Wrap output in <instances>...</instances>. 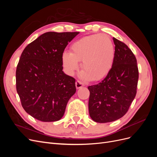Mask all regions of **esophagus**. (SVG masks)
<instances>
[{
	"label": "esophagus",
	"mask_w": 157,
	"mask_h": 157,
	"mask_svg": "<svg viewBox=\"0 0 157 157\" xmlns=\"http://www.w3.org/2000/svg\"><path fill=\"white\" fill-rule=\"evenodd\" d=\"M75 86H76V88H77V89H78L84 86V84L82 82L79 81V80H77V81L75 82Z\"/></svg>",
	"instance_id": "34e87169"
}]
</instances>
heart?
Returning <instances> with one entry per match:
<instances>
[{
	"mask_svg": "<svg viewBox=\"0 0 157 157\" xmlns=\"http://www.w3.org/2000/svg\"><path fill=\"white\" fill-rule=\"evenodd\" d=\"M71 52H64L62 63L69 75H73L82 61L85 79L98 81L104 78L111 70L115 58L112 40L106 35H92L81 38L71 47Z\"/></svg>",
	"mask_w": 157,
	"mask_h": 157,
	"instance_id": "heart-1",
	"label": "heart"
}]
</instances>
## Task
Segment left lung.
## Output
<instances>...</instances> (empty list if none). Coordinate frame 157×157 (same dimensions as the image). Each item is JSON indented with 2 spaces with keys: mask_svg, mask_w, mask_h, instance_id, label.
I'll use <instances>...</instances> for the list:
<instances>
[{
  "mask_svg": "<svg viewBox=\"0 0 157 157\" xmlns=\"http://www.w3.org/2000/svg\"><path fill=\"white\" fill-rule=\"evenodd\" d=\"M113 42L115 58L111 70L101 82L88 87L90 116L99 123L124 116L137 92L139 72L136 57L124 42L115 38Z\"/></svg>",
  "mask_w": 157,
  "mask_h": 157,
  "instance_id": "left-lung-1",
  "label": "left lung"
}]
</instances>
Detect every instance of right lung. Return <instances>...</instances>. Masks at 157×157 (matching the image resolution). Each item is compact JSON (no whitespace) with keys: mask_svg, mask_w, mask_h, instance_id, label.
Masks as SVG:
<instances>
[{"mask_svg":"<svg viewBox=\"0 0 157 157\" xmlns=\"http://www.w3.org/2000/svg\"><path fill=\"white\" fill-rule=\"evenodd\" d=\"M78 33H45L22 52L16 72V90L23 108L37 120H60L76 92L75 79L63 73L61 58Z\"/></svg>","mask_w":157,"mask_h":157,"instance_id":"add662e5","label":"right lung"}]
</instances>
